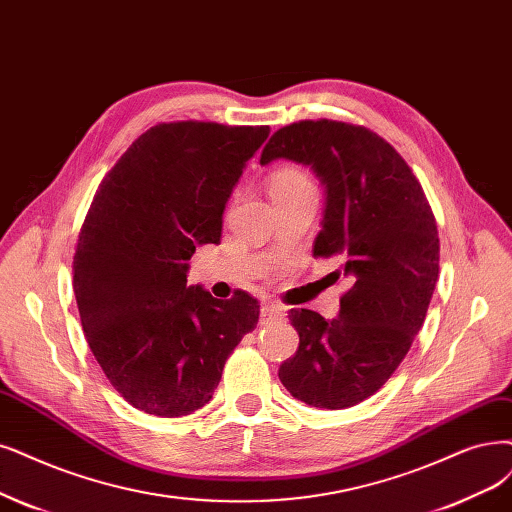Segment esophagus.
<instances>
[{
  "instance_id": "obj_1",
  "label": "esophagus",
  "mask_w": 512,
  "mask_h": 512,
  "mask_svg": "<svg viewBox=\"0 0 512 512\" xmlns=\"http://www.w3.org/2000/svg\"><path fill=\"white\" fill-rule=\"evenodd\" d=\"M282 316V308L276 304H263L261 306V318L263 320H272V318H280Z\"/></svg>"
}]
</instances>
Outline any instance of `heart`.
Instances as JSON below:
<instances>
[{
    "label": "heart",
    "instance_id": "heart-1",
    "mask_svg": "<svg viewBox=\"0 0 512 512\" xmlns=\"http://www.w3.org/2000/svg\"><path fill=\"white\" fill-rule=\"evenodd\" d=\"M314 192V183L306 170H301L297 166H285L278 168L276 173L270 177V196L272 200L278 198H289L297 194H306Z\"/></svg>",
    "mask_w": 512,
    "mask_h": 512
}]
</instances>
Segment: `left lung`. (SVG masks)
I'll return each instance as SVG.
<instances>
[{"label": "left lung", "mask_w": 512, "mask_h": 512, "mask_svg": "<svg viewBox=\"0 0 512 512\" xmlns=\"http://www.w3.org/2000/svg\"><path fill=\"white\" fill-rule=\"evenodd\" d=\"M287 158L325 185L314 257H337L346 278L339 316L291 310L299 348L278 369L297 401L346 409L369 399L403 363L439 278V232L420 181L386 139L335 120L276 130L261 164Z\"/></svg>", "instance_id": "left-lung-1"}]
</instances>
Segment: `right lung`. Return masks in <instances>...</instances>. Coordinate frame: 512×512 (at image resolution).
I'll return each mask as SVG.
<instances>
[{"label":"right lung","instance_id":"right-lung-1","mask_svg":"<svg viewBox=\"0 0 512 512\" xmlns=\"http://www.w3.org/2000/svg\"><path fill=\"white\" fill-rule=\"evenodd\" d=\"M270 126L168 122L124 151L92 198L73 255L86 342L124 401L160 418L204 407L227 356L255 329L249 293L187 287L198 244H217L223 208Z\"/></svg>","mask_w":512,"mask_h":512}]
</instances>
